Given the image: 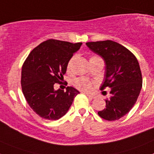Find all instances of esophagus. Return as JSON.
Listing matches in <instances>:
<instances>
[{
	"label": "esophagus",
	"mask_w": 154,
	"mask_h": 154,
	"mask_svg": "<svg viewBox=\"0 0 154 154\" xmlns=\"http://www.w3.org/2000/svg\"><path fill=\"white\" fill-rule=\"evenodd\" d=\"M84 93H85L87 96H89V97L92 98V99H94V98H95V96H94L93 95H91V94H89V93H85V92H84Z\"/></svg>",
	"instance_id": "1"
}]
</instances>
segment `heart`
Listing matches in <instances>:
<instances>
[{
	"label": "heart",
	"instance_id": "obj_1",
	"mask_svg": "<svg viewBox=\"0 0 154 154\" xmlns=\"http://www.w3.org/2000/svg\"><path fill=\"white\" fill-rule=\"evenodd\" d=\"M95 58H100L98 56H92L90 58L91 59H95ZM72 59L73 58H71L70 60L69 61L67 64V69L69 70L71 68V65H72ZM73 85H75L76 89H79V90L82 91H85V92H87V91H90L91 89H92V87H93V85H92V82L89 81V79H87L85 78H78L75 79L73 82Z\"/></svg>",
	"mask_w": 154,
	"mask_h": 154
}]
</instances>
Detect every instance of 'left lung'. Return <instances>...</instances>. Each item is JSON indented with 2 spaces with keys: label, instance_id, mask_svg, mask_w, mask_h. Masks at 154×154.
<instances>
[{
  "label": "left lung",
  "instance_id": "obj_1",
  "mask_svg": "<svg viewBox=\"0 0 154 154\" xmlns=\"http://www.w3.org/2000/svg\"><path fill=\"white\" fill-rule=\"evenodd\" d=\"M93 52L106 63L105 80L101 89L111 88L106 108L99 111L101 118L117 120L130 112L137 102L142 88V74L137 58L126 48L111 40L87 42Z\"/></svg>",
  "mask_w": 154,
  "mask_h": 154
}]
</instances>
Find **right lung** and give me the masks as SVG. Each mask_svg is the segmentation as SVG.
<instances>
[{
  "instance_id": "1",
  "label": "right lung",
  "mask_w": 154,
  "mask_h": 154,
  "mask_svg": "<svg viewBox=\"0 0 154 154\" xmlns=\"http://www.w3.org/2000/svg\"><path fill=\"white\" fill-rule=\"evenodd\" d=\"M82 42L48 39L30 52L21 70V88L24 98L34 112L45 119L57 120L66 114L79 92L72 86L66 91L55 90L62 83L67 64Z\"/></svg>"
}]
</instances>
